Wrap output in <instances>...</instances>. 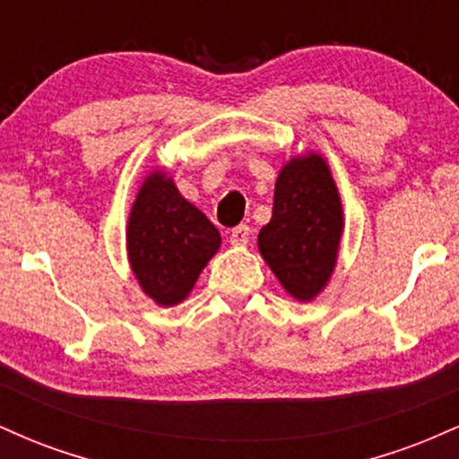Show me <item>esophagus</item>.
<instances>
[{
  "label": "esophagus",
  "mask_w": 459,
  "mask_h": 459,
  "mask_svg": "<svg viewBox=\"0 0 459 459\" xmlns=\"http://www.w3.org/2000/svg\"><path fill=\"white\" fill-rule=\"evenodd\" d=\"M250 235H252L250 226L239 224V226H235L233 230H230L229 239H230V244H233V246H246L247 241H250Z\"/></svg>",
  "instance_id": "esophagus-1"
}]
</instances>
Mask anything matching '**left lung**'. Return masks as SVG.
I'll use <instances>...</instances> for the list:
<instances>
[{"label":"left lung","mask_w":459,"mask_h":459,"mask_svg":"<svg viewBox=\"0 0 459 459\" xmlns=\"http://www.w3.org/2000/svg\"><path fill=\"white\" fill-rule=\"evenodd\" d=\"M343 235V204L328 163L317 152L291 157L273 189L272 220L259 250L282 289L299 302L324 291Z\"/></svg>","instance_id":"left-lung-1"}]
</instances>
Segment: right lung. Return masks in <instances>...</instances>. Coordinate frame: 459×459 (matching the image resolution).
<instances>
[{"label":"right lung","mask_w":459,"mask_h":459,"mask_svg":"<svg viewBox=\"0 0 459 459\" xmlns=\"http://www.w3.org/2000/svg\"><path fill=\"white\" fill-rule=\"evenodd\" d=\"M220 244L218 229L181 196L166 172L155 170L142 181L129 213L127 255L152 302H183Z\"/></svg>","instance_id":"right-lung-1"}]
</instances>
